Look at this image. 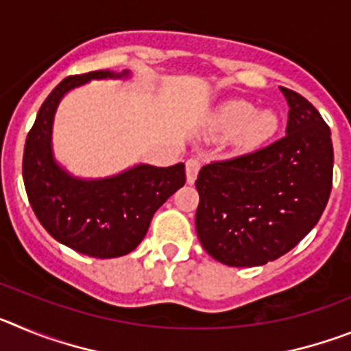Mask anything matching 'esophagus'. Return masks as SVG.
<instances>
[{
    "instance_id": "34e87169",
    "label": "esophagus",
    "mask_w": 351,
    "mask_h": 351,
    "mask_svg": "<svg viewBox=\"0 0 351 351\" xmlns=\"http://www.w3.org/2000/svg\"><path fill=\"white\" fill-rule=\"evenodd\" d=\"M200 167L202 165H200V161L197 158H190V160L186 161V181H188V184H193Z\"/></svg>"
}]
</instances>
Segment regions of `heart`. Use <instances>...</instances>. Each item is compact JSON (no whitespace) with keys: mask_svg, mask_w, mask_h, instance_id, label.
Listing matches in <instances>:
<instances>
[{"mask_svg":"<svg viewBox=\"0 0 351 351\" xmlns=\"http://www.w3.org/2000/svg\"><path fill=\"white\" fill-rule=\"evenodd\" d=\"M280 128V119L272 110H260L244 100L223 104L210 119V130L216 135H235L239 147L253 149L265 144Z\"/></svg>","mask_w":351,"mask_h":351,"instance_id":"obj_1","label":"heart"}]
</instances>
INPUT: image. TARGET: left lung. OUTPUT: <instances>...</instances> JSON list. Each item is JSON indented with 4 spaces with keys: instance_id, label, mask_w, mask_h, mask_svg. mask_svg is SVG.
<instances>
[{
    "instance_id": "obj_1",
    "label": "left lung",
    "mask_w": 351,
    "mask_h": 351,
    "mask_svg": "<svg viewBox=\"0 0 351 351\" xmlns=\"http://www.w3.org/2000/svg\"><path fill=\"white\" fill-rule=\"evenodd\" d=\"M287 135L253 153L210 161L195 181V226L204 250L230 267H256L297 246L332 190L330 128L304 96L281 88Z\"/></svg>"
}]
</instances>
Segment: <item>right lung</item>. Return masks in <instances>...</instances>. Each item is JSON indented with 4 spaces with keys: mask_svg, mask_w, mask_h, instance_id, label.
I'll return each instance as SVG.
<instances>
[{
    "mask_svg": "<svg viewBox=\"0 0 351 351\" xmlns=\"http://www.w3.org/2000/svg\"><path fill=\"white\" fill-rule=\"evenodd\" d=\"M128 71L96 70L61 80L38 110L24 145L23 178L29 204L56 241L95 258L128 255L147 234L154 213L184 186V163L137 165L114 178L77 179L52 156V119L64 95L91 79H121Z\"/></svg>",
    "mask_w": 351,
    "mask_h": 351,
    "instance_id": "obj_1",
    "label": "right lung"
}]
</instances>
